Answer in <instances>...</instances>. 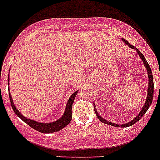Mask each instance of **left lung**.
<instances>
[{
  "instance_id": "left-lung-1",
  "label": "left lung",
  "mask_w": 160,
  "mask_h": 160,
  "mask_svg": "<svg viewBox=\"0 0 160 160\" xmlns=\"http://www.w3.org/2000/svg\"><path fill=\"white\" fill-rule=\"evenodd\" d=\"M122 42H124V43H125L127 46H128V47L131 48V49H135L137 53H138V54L139 55L140 58L142 59V61L143 62L144 66L146 67L147 71H148V94H147L146 101H145V102H144L143 106H142V108L141 109L140 112L138 113V115H136V117H135L134 119L131 120V122H127V123H124V124H121V125H119V124H116V123H113V122H109V121H107V120L104 119V118H103L102 117L101 115L98 114V111L96 110L95 105H94V112L96 113V116L98 117V119H99L102 122H103V123L107 124V125H110V126H113V127H115V128H128V127L134 125L135 122H138V120L140 119V118L143 116L144 114H145V113L147 112V111L148 110V108L151 107V105H152V100H153V95H154L153 75H152V70H151V67H150L149 64H148V62H147V60L145 59V58H144L143 54H142V53H141V52L139 51V50H138L136 47H135V46H133L132 45H131V44H130L127 40H125V39L122 38Z\"/></svg>"
}]
</instances>
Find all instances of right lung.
<instances>
[{"label": "right lung", "instance_id": "obj_1", "mask_svg": "<svg viewBox=\"0 0 160 160\" xmlns=\"http://www.w3.org/2000/svg\"><path fill=\"white\" fill-rule=\"evenodd\" d=\"M9 86V85H8ZM8 90H9V87H8ZM78 91H75L73 93L71 96L70 97L69 100H68L67 103H66V109H65V112L63 114V115L60 118H58L56 121H53L52 122H38V121H35V120L30 119V118H26L25 116H24L23 114H21L19 111H18L17 107L14 105L13 101H12V98L11 96L10 92L8 93V96H9V99H10V103L11 106H12V108L13 110V111L15 112V114L19 117L22 120H23L25 123H27L28 125L32 128V129L36 130V131H39V132L44 133V134H49V133H53L56 132V131H58L60 130L63 129L65 127L70 123V121L72 119V107H73V103L74 101V98H75L76 95L78 94Z\"/></svg>", "mask_w": 160, "mask_h": 160}]
</instances>
